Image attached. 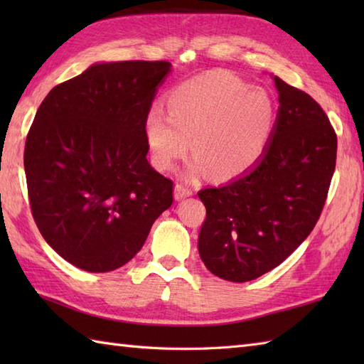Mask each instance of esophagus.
I'll return each mask as SVG.
<instances>
[{
	"instance_id": "obj_1",
	"label": "esophagus",
	"mask_w": 364,
	"mask_h": 364,
	"mask_svg": "<svg viewBox=\"0 0 364 364\" xmlns=\"http://www.w3.org/2000/svg\"><path fill=\"white\" fill-rule=\"evenodd\" d=\"M192 192H194V191H192L189 186H186V184H183V183H176L175 184V198L176 200L191 197Z\"/></svg>"
}]
</instances>
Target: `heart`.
<instances>
[{
	"label": "heart",
	"mask_w": 364,
	"mask_h": 364,
	"mask_svg": "<svg viewBox=\"0 0 364 364\" xmlns=\"http://www.w3.org/2000/svg\"><path fill=\"white\" fill-rule=\"evenodd\" d=\"M166 106L167 114L151 109L145 117L151 161L159 170H172L191 141L192 176L206 168L218 180L242 175L261 158L275 122L267 92L227 72H206L180 84Z\"/></svg>",
	"instance_id": "obj_1"
}]
</instances>
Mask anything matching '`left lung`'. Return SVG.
<instances>
[{
    "label": "left lung",
    "mask_w": 364,
    "mask_h": 364,
    "mask_svg": "<svg viewBox=\"0 0 364 364\" xmlns=\"http://www.w3.org/2000/svg\"><path fill=\"white\" fill-rule=\"evenodd\" d=\"M278 115L264 154L249 173L198 191L206 219L198 253L223 280H255L289 257L326 205L338 139L319 103L275 76Z\"/></svg>",
    "instance_id": "obj_1"
}]
</instances>
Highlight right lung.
Returning a JSON list of instances; mask_svg holds the SVG:
<instances>
[{
  "mask_svg": "<svg viewBox=\"0 0 364 364\" xmlns=\"http://www.w3.org/2000/svg\"><path fill=\"white\" fill-rule=\"evenodd\" d=\"M167 60L95 64L58 84L25 144L31 213L54 252L87 272L119 269L173 203L146 161L145 117Z\"/></svg>",
  "mask_w": 364,
  "mask_h": 364,
  "instance_id": "1",
  "label": "right lung"
}]
</instances>
